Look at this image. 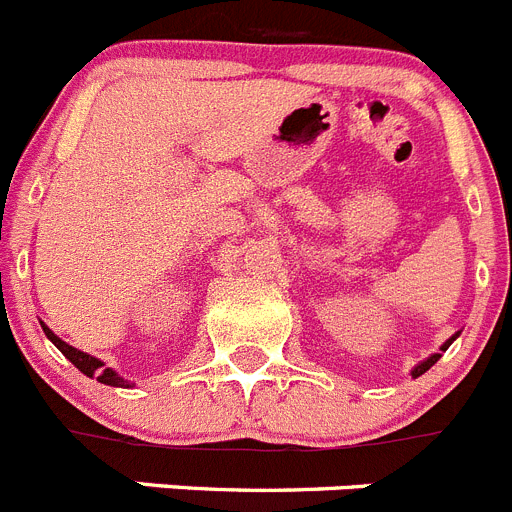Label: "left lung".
Segmentation results:
<instances>
[{"instance_id": "obj_1", "label": "left lung", "mask_w": 512, "mask_h": 512, "mask_svg": "<svg viewBox=\"0 0 512 512\" xmlns=\"http://www.w3.org/2000/svg\"><path fill=\"white\" fill-rule=\"evenodd\" d=\"M454 338H456V336H454ZM454 338H449V341L443 343V346H441V351H446V348L451 346V341H454ZM438 359H441V354H433L431 359H425L423 364H418V366H415V369H413V377H420V374H425V372H428V369H431V366L436 364Z\"/></svg>"}]
</instances>
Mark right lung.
<instances>
[{
    "mask_svg": "<svg viewBox=\"0 0 512 512\" xmlns=\"http://www.w3.org/2000/svg\"><path fill=\"white\" fill-rule=\"evenodd\" d=\"M43 333L51 338L53 343H56L58 351H61V354L66 356V359H69L71 364L79 369V372H84L87 377H97V382H102V384H112V387H128V382L117 377L112 369H107L102 361L94 359V356H89V354H84V351H76L74 346H69V343H63L58 336H53V330L48 328V325H43Z\"/></svg>",
    "mask_w": 512,
    "mask_h": 512,
    "instance_id": "obj_1",
    "label": "right lung"
}]
</instances>
